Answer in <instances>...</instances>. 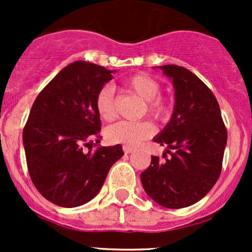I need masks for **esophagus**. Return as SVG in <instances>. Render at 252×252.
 <instances>
[{"instance_id": "1", "label": "esophagus", "mask_w": 252, "mask_h": 252, "mask_svg": "<svg viewBox=\"0 0 252 252\" xmlns=\"http://www.w3.org/2000/svg\"><path fill=\"white\" fill-rule=\"evenodd\" d=\"M134 150H135V149H134V147H131V146H126H126H123V151L126 152V154H131Z\"/></svg>"}]
</instances>
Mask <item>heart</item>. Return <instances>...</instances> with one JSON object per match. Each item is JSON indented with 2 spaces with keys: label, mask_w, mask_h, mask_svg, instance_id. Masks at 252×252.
Returning <instances> with one entry per match:
<instances>
[{
  "label": "heart",
  "mask_w": 252,
  "mask_h": 252,
  "mask_svg": "<svg viewBox=\"0 0 252 252\" xmlns=\"http://www.w3.org/2000/svg\"><path fill=\"white\" fill-rule=\"evenodd\" d=\"M126 89L134 95L145 101L144 113L156 119L164 121L171 114L168 102L161 95V84L145 73L133 75L126 81ZM96 110L105 121L113 119L116 116V97L114 89L111 85H105L96 95ZM154 124L147 121L129 122L121 121L106 128L105 138L111 144H123L126 146H135L139 142L154 135Z\"/></svg>",
  "instance_id": "heart-1"
}]
</instances>
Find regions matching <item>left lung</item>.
<instances>
[{
    "instance_id": "8db88e82",
    "label": "left lung",
    "mask_w": 252,
    "mask_h": 252,
    "mask_svg": "<svg viewBox=\"0 0 252 252\" xmlns=\"http://www.w3.org/2000/svg\"><path fill=\"white\" fill-rule=\"evenodd\" d=\"M157 68L173 83L175 105L171 121L154 141L167 145L171 157L161 162L152 156L140 179L146 194L158 205L188 207L200 201L220 178L227 129L220 105L204 81L179 65Z\"/></svg>"
}]
</instances>
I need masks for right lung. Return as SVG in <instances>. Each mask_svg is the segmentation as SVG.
<instances>
[{"label": "right lung", "mask_w": 252, "mask_h": 252, "mask_svg": "<svg viewBox=\"0 0 252 252\" xmlns=\"http://www.w3.org/2000/svg\"><path fill=\"white\" fill-rule=\"evenodd\" d=\"M113 72L84 61L70 63L32 105L23 130L28 171L52 204L77 207L90 201L124 155L119 144L93 149L101 130L96 95Z\"/></svg>", "instance_id": "1"}]
</instances>
